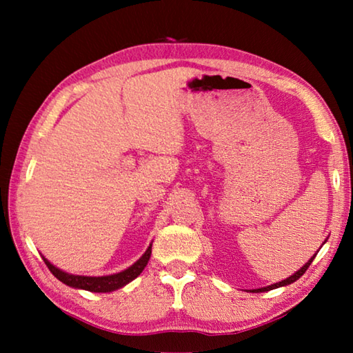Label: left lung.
I'll return each mask as SVG.
<instances>
[{
	"mask_svg": "<svg viewBox=\"0 0 353 353\" xmlns=\"http://www.w3.org/2000/svg\"><path fill=\"white\" fill-rule=\"evenodd\" d=\"M327 241V240H325ZM324 241V243H325ZM322 243V244H324ZM322 248V246H321ZM316 256V254L312 256V259H310L305 265H303L301 270L299 271H296L294 274H292V276H290L288 279H285V280H282V282H277V283H274V285H270V286H263V288H256V290H249V292H265V291H270V290H276V288H280V286H286V285H291L292 282H296L297 279H301L302 276H303V272H305L307 270H308V266L312 265V261H313V259Z\"/></svg>",
	"mask_w": 353,
	"mask_h": 353,
	"instance_id": "left-lung-1",
	"label": "left lung"
}]
</instances>
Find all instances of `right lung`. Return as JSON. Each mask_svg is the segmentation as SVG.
Here are the masks:
<instances>
[{
  "instance_id": "obj_1",
  "label": "right lung",
  "mask_w": 353,
  "mask_h": 353,
  "mask_svg": "<svg viewBox=\"0 0 353 353\" xmlns=\"http://www.w3.org/2000/svg\"><path fill=\"white\" fill-rule=\"evenodd\" d=\"M151 252H152V243L148 246L146 252L143 254L132 266H129L128 270L117 272V274H110V276H101V277L77 276V274L65 272L62 270H59L57 266L52 265V263L48 259H45L43 255H41V259H43L45 265L48 266V270L54 274V277L61 280L62 283L71 286V288L85 290L90 292H112V291L123 288V286H126L129 282H132L134 279L140 276L143 270L146 268L149 259H151Z\"/></svg>"
}]
</instances>
